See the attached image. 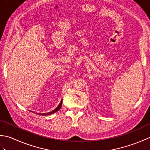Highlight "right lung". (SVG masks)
Returning <instances> with one entry per match:
<instances>
[{
  "mask_svg": "<svg viewBox=\"0 0 150 150\" xmlns=\"http://www.w3.org/2000/svg\"><path fill=\"white\" fill-rule=\"evenodd\" d=\"M62 100H61V102H60V104L59 105V106L57 107V108H56L55 110H54L53 111H51V112H49V113H37V114H38V115H51V114H52V113H55V112H57V111H59V110H60V108H61V106H62Z\"/></svg>",
  "mask_w": 150,
  "mask_h": 150,
  "instance_id": "right-lung-1",
  "label": "right lung"
}]
</instances>
